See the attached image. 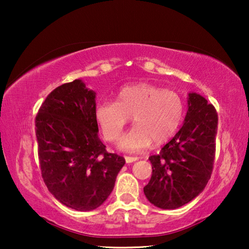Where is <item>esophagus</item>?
I'll return each instance as SVG.
<instances>
[{"instance_id":"1","label":"esophagus","mask_w":249,"mask_h":249,"mask_svg":"<svg viewBox=\"0 0 249 249\" xmlns=\"http://www.w3.org/2000/svg\"><path fill=\"white\" fill-rule=\"evenodd\" d=\"M138 160L137 157H130V156H125V161L126 163H130V162H134Z\"/></svg>"}]
</instances>
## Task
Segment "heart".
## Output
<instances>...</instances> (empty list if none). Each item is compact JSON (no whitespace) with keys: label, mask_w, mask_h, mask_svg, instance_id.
I'll list each match as a JSON object with an SVG mask.
<instances>
[{"label":"heart","mask_w":249,"mask_h":249,"mask_svg":"<svg viewBox=\"0 0 249 249\" xmlns=\"http://www.w3.org/2000/svg\"><path fill=\"white\" fill-rule=\"evenodd\" d=\"M95 116L107 142L119 140L133 117L135 127L121 138L119 148L140 153L153 142L161 145L174 136L182 121L183 102L174 91L136 83L123 88L117 94V102H100Z\"/></svg>","instance_id":"obj_1"}]
</instances>
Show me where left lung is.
I'll use <instances>...</instances> for the list:
<instances>
[{
    "label": "left lung",
    "instance_id": "obj_1",
    "mask_svg": "<svg viewBox=\"0 0 249 249\" xmlns=\"http://www.w3.org/2000/svg\"><path fill=\"white\" fill-rule=\"evenodd\" d=\"M217 113L203 96L189 93L182 127L149 160L153 175L144 187L151 204L160 209L180 208L203 191L215 158Z\"/></svg>",
    "mask_w": 249,
    "mask_h": 249
}]
</instances>
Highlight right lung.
<instances>
[{"mask_svg":"<svg viewBox=\"0 0 249 249\" xmlns=\"http://www.w3.org/2000/svg\"><path fill=\"white\" fill-rule=\"evenodd\" d=\"M95 105V92L74 80L50 92L35 120L44 182L60 203L77 211L103 204L125 165L100 141Z\"/></svg>","mask_w":249,"mask_h":249,"instance_id":"right-lung-1","label":"right lung"}]
</instances>
